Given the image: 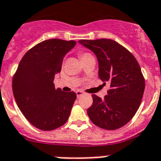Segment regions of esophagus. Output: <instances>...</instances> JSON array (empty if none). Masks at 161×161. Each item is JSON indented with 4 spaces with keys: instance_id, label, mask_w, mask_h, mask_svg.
Instances as JSON below:
<instances>
[{
    "instance_id": "1",
    "label": "esophagus",
    "mask_w": 161,
    "mask_h": 161,
    "mask_svg": "<svg viewBox=\"0 0 161 161\" xmlns=\"http://www.w3.org/2000/svg\"><path fill=\"white\" fill-rule=\"evenodd\" d=\"M83 91H81V90H78L77 91V92H76V94H77V97H80V96H82V95H83Z\"/></svg>"
}]
</instances>
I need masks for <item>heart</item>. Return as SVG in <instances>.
Returning <instances> with one entry per match:
<instances>
[{
  "label": "heart",
  "mask_w": 161,
  "mask_h": 161,
  "mask_svg": "<svg viewBox=\"0 0 161 161\" xmlns=\"http://www.w3.org/2000/svg\"><path fill=\"white\" fill-rule=\"evenodd\" d=\"M90 55H91V54L88 53H82L79 54L81 59H83V58H86V57H88V56H90Z\"/></svg>",
  "instance_id": "1"
}]
</instances>
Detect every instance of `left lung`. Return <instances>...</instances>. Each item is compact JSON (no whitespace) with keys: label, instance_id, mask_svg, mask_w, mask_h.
I'll list each match as a JSON object with an SVG mask.
<instances>
[{"label":"left lung","instance_id":"left-lung-1","mask_svg":"<svg viewBox=\"0 0 161 161\" xmlns=\"http://www.w3.org/2000/svg\"><path fill=\"white\" fill-rule=\"evenodd\" d=\"M79 43L94 53L99 78L110 85L103 99L92 95L88 117L101 129H119L135 116L142 100L145 82L140 64L129 50L111 39L80 40Z\"/></svg>","mask_w":161,"mask_h":161}]
</instances>
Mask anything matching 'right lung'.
Masks as SVG:
<instances>
[{"instance_id":"obj_1","label":"right lung","mask_w":161,"mask_h":161,"mask_svg":"<svg viewBox=\"0 0 161 161\" xmlns=\"http://www.w3.org/2000/svg\"><path fill=\"white\" fill-rule=\"evenodd\" d=\"M75 41L48 39L26 52L12 79L17 106L26 119L44 131L65 124L76 100L74 92L56 89L54 76L60 73L63 57Z\"/></svg>"}]
</instances>
